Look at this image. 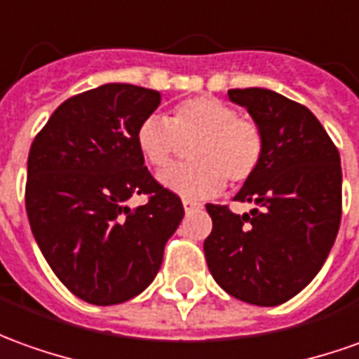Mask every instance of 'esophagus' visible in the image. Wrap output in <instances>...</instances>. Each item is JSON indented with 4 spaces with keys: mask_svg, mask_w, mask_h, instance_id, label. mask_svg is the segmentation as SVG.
<instances>
[{
    "mask_svg": "<svg viewBox=\"0 0 359 359\" xmlns=\"http://www.w3.org/2000/svg\"><path fill=\"white\" fill-rule=\"evenodd\" d=\"M182 203H184V211L187 212V215H189V212L197 211V209H199V207H201V205H199V203H195V201H191V199H184V201H182Z\"/></svg>",
    "mask_w": 359,
    "mask_h": 359,
    "instance_id": "34e87169",
    "label": "esophagus"
}]
</instances>
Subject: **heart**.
Masks as SVG:
<instances>
[{"label":"heart","mask_w":359,"mask_h":359,"mask_svg":"<svg viewBox=\"0 0 359 359\" xmlns=\"http://www.w3.org/2000/svg\"><path fill=\"white\" fill-rule=\"evenodd\" d=\"M189 148L191 165H175L160 174L168 191L185 199H205L231 184H244L258 170L264 137L250 118L217 97H194L174 109V117H147L137 130V144L152 168L162 170Z\"/></svg>","instance_id":"b5f03b06"}]
</instances>
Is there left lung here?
I'll use <instances>...</instances> for the list:
<instances>
[{
  "label": "left lung",
  "mask_w": 359,
  "mask_h": 359,
  "mask_svg": "<svg viewBox=\"0 0 359 359\" xmlns=\"http://www.w3.org/2000/svg\"><path fill=\"white\" fill-rule=\"evenodd\" d=\"M264 137L258 170L236 201L258 209L236 215L207 203L212 231L203 250L229 295L276 307L307 287L330 254L342 217V168L334 142L305 105L264 88L229 90Z\"/></svg>",
  "instance_id": "left-lung-1"
}]
</instances>
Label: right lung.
<instances>
[{"instance_id":"1","label":"right lung","mask_w":359,"mask_h":359,"mask_svg":"<svg viewBox=\"0 0 359 359\" xmlns=\"http://www.w3.org/2000/svg\"><path fill=\"white\" fill-rule=\"evenodd\" d=\"M156 90L105 83L66 100L31 144L25 207L56 278L91 305H117L154 281L182 199L156 182L137 144ZM133 194L149 203L130 210Z\"/></svg>"}]
</instances>
